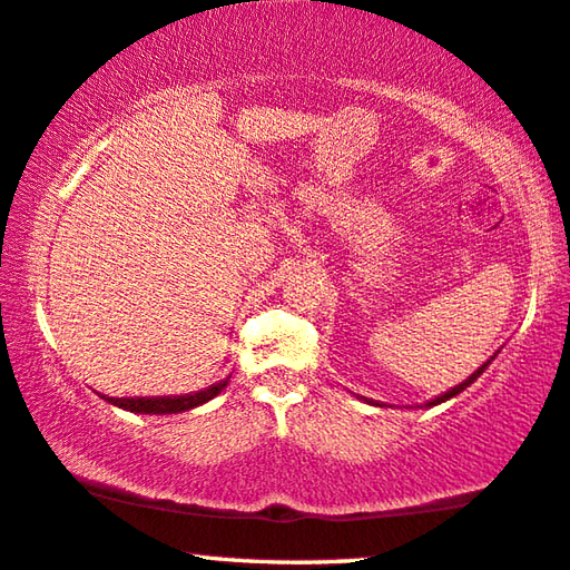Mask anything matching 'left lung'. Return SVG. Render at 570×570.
<instances>
[{"instance_id": "left-lung-1", "label": "left lung", "mask_w": 570, "mask_h": 570, "mask_svg": "<svg viewBox=\"0 0 570 570\" xmlns=\"http://www.w3.org/2000/svg\"><path fill=\"white\" fill-rule=\"evenodd\" d=\"M489 363H491V358H489V361H487V363H483V366H481V368H479V371H473V373H471V376H469V379H465V381H463V384H458V386H455V389H450V392H445V394H440V396H438V399H432V402H430V404H440V402H445V399H450V396H455V394H461V392H463V389H465V386H471V384H473V381H475V379H479V376H481V373H483V371H487V366H489Z\"/></svg>"}]
</instances>
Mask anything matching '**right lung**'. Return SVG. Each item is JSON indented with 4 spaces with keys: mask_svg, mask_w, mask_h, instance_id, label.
<instances>
[{
    "mask_svg": "<svg viewBox=\"0 0 570 570\" xmlns=\"http://www.w3.org/2000/svg\"><path fill=\"white\" fill-rule=\"evenodd\" d=\"M227 386V379L219 381V384L204 389V392L197 394H186V396H156V399H112V396H105L107 402H112L115 406H122L127 412H138V414H174V412H186V410H194V406H199L204 402H209V399H215L223 389Z\"/></svg>",
    "mask_w": 570,
    "mask_h": 570,
    "instance_id": "add662e5",
    "label": "right lung"
}]
</instances>
